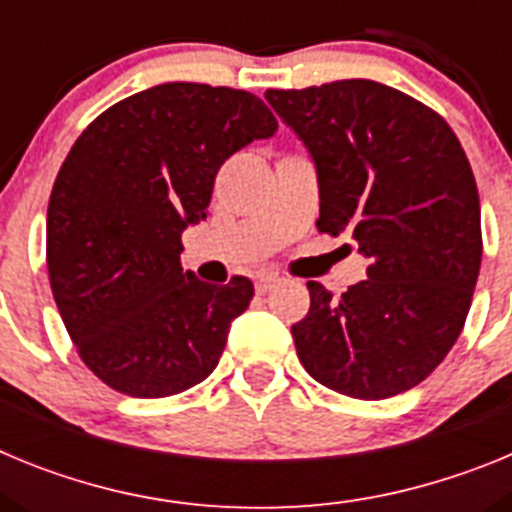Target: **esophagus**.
Segmentation results:
<instances>
[{
    "label": "esophagus",
    "mask_w": 512,
    "mask_h": 512,
    "mask_svg": "<svg viewBox=\"0 0 512 512\" xmlns=\"http://www.w3.org/2000/svg\"><path fill=\"white\" fill-rule=\"evenodd\" d=\"M277 282H279V277H271V274H266V277H259V279H256V292H259V295H266L271 287H277Z\"/></svg>",
    "instance_id": "34e87169"
}]
</instances>
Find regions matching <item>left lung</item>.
Here are the masks:
<instances>
[{"label":"left lung","instance_id":"8db88e82","mask_svg":"<svg viewBox=\"0 0 512 512\" xmlns=\"http://www.w3.org/2000/svg\"><path fill=\"white\" fill-rule=\"evenodd\" d=\"M318 169V230L354 238L364 282L333 300L307 282L292 325L312 379L359 400L413 390L459 338L482 264L479 194L459 138L438 112L369 79L269 89Z\"/></svg>","mask_w":512,"mask_h":512}]
</instances>
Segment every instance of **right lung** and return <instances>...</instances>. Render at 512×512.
I'll use <instances>...</instances> for the list:
<instances>
[{"label":"right lung","instance_id":"right-lung-1","mask_svg":"<svg viewBox=\"0 0 512 512\" xmlns=\"http://www.w3.org/2000/svg\"><path fill=\"white\" fill-rule=\"evenodd\" d=\"M274 133L256 94L171 81L76 138L48 202L45 261L63 325L107 387L151 400L212 374L253 284L182 271V233L207 217L217 169Z\"/></svg>","mask_w":512,"mask_h":512}]
</instances>
